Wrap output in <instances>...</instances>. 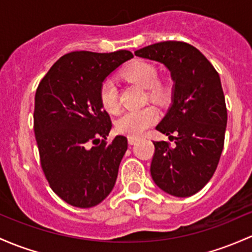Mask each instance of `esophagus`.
<instances>
[{"mask_svg": "<svg viewBox=\"0 0 252 252\" xmlns=\"http://www.w3.org/2000/svg\"><path fill=\"white\" fill-rule=\"evenodd\" d=\"M137 141H139V139H136V137H130V136L128 137V142L130 143V145H135Z\"/></svg>", "mask_w": 252, "mask_h": 252, "instance_id": "34e87169", "label": "esophagus"}]
</instances>
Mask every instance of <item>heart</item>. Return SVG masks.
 I'll return each instance as SVG.
<instances>
[{
	"label": "heart",
	"mask_w": 252,
	"mask_h": 252,
	"mask_svg": "<svg viewBox=\"0 0 252 252\" xmlns=\"http://www.w3.org/2000/svg\"><path fill=\"white\" fill-rule=\"evenodd\" d=\"M124 76L132 80L142 87L148 88L149 99L162 103L167 96V90L160 84L157 68L148 62H135L124 70ZM99 99L101 106L110 113H116L120 109V94L116 81L107 77L99 88ZM158 120V112L153 106H146L140 110H131L122 113L116 122L117 130L130 137H139Z\"/></svg>",
	"instance_id": "b5f03b06"
}]
</instances>
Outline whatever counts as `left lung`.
Wrapping results in <instances>:
<instances>
[{"mask_svg": "<svg viewBox=\"0 0 252 252\" xmlns=\"http://www.w3.org/2000/svg\"><path fill=\"white\" fill-rule=\"evenodd\" d=\"M135 55L162 63L175 81L172 105L157 130L176 145L153 141L152 178L165 192L189 197L211 181L223 148L227 109L220 76L195 46L184 41L152 44Z\"/></svg>", "mask_w": 252, "mask_h": 252, "instance_id": "8db88e82", "label": "left lung"}]
</instances>
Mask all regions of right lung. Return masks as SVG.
Returning <instances> with one entry per match:
<instances>
[{
  "instance_id": "obj_1",
  "label": "right lung",
  "mask_w": 252,
  "mask_h": 252,
  "mask_svg": "<svg viewBox=\"0 0 252 252\" xmlns=\"http://www.w3.org/2000/svg\"><path fill=\"white\" fill-rule=\"evenodd\" d=\"M130 59L128 50L69 52L38 85L33 117L41 170L54 192L74 207H94L115 187L128 140L106 141L112 123L99 88Z\"/></svg>"
}]
</instances>
